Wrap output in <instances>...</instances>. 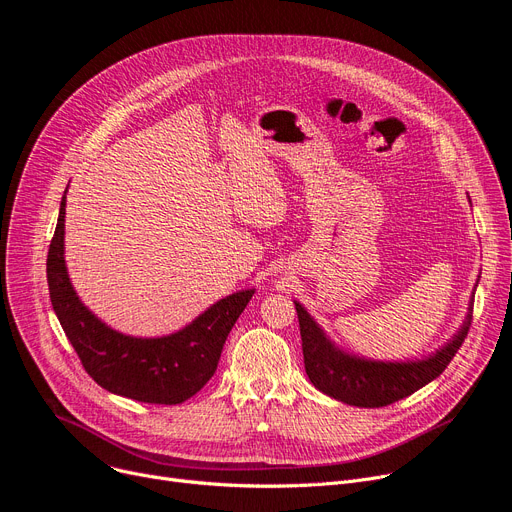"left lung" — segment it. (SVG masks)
Returning a JSON list of instances; mask_svg holds the SVG:
<instances>
[{
  "label": "left lung",
  "instance_id": "left-lung-1",
  "mask_svg": "<svg viewBox=\"0 0 512 512\" xmlns=\"http://www.w3.org/2000/svg\"><path fill=\"white\" fill-rule=\"evenodd\" d=\"M295 309L301 328L305 372L311 385L343 404L360 408L389 406L437 379L469 335L473 320V307H469V314H466L458 335L425 360L372 362L358 358V355H349L332 345L303 305L295 303Z\"/></svg>",
  "mask_w": 512,
  "mask_h": 512
}]
</instances>
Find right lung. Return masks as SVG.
I'll return each mask as SVG.
<instances>
[{"mask_svg":"<svg viewBox=\"0 0 512 512\" xmlns=\"http://www.w3.org/2000/svg\"><path fill=\"white\" fill-rule=\"evenodd\" d=\"M64 213L66 192L48 251V286L60 326L85 372L102 389L136 402L165 406L186 402L215 374L230 330L255 291L249 288L219 299L192 324L167 337L121 335L98 320L75 293L64 265Z\"/></svg>","mask_w":512,"mask_h":512,"instance_id":"add662e5","label":"right lung"}]
</instances>
